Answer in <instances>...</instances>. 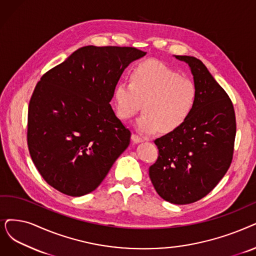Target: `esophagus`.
Masks as SVG:
<instances>
[{
	"instance_id": "1",
	"label": "esophagus",
	"mask_w": 256,
	"mask_h": 256,
	"mask_svg": "<svg viewBox=\"0 0 256 256\" xmlns=\"http://www.w3.org/2000/svg\"><path fill=\"white\" fill-rule=\"evenodd\" d=\"M131 140H134V142H142V138L140 136H138V134H132V136H131Z\"/></svg>"
}]
</instances>
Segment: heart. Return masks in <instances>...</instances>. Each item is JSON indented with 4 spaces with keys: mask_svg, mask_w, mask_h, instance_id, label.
Listing matches in <instances>:
<instances>
[{
    "mask_svg": "<svg viewBox=\"0 0 256 256\" xmlns=\"http://www.w3.org/2000/svg\"><path fill=\"white\" fill-rule=\"evenodd\" d=\"M196 94L192 80L158 60H148L132 70L131 82H118L114 102L118 116L124 120L134 118L142 103L136 127L152 134L158 129L170 132L182 126L191 114Z\"/></svg>",
    "mask_w": 256,
    "mask_h": 256,
    "instance_id": "heart-1",
    "label": "heart"
}]
</instances>
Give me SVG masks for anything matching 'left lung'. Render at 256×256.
<instances>
[{"instance_id":"left-lung-1","label":"left lung","mask_w":256,"mask_h":256,"mask_svg":"<svg viewBox=\"0 0 256 256\" xmlns=\"http://www.w3.org/2000/svg\"><path fill=\"white\" fill-rule=\"evenodd\" d=\"M176 58L191 69L196 102L182 126L154 140L158 158L149 167V176L162 198L186 205L206 196L226 174L233 158L236 120L229 96L202 60Z\"/></svg>"}]
</instances>
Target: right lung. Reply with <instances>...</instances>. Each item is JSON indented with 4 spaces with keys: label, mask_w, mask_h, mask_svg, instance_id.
<instances>
[{
    "label": "right lung",
    "mask_w": 256,
    "mask_h": 256,
    "mask_svg": "<svg viewBox=\"0 0 256 256\" xmlns=\"http://www.w3.org/2000/svg\"><path fill=\"white\" fill-rule=\"evenodd\" d=\"M146 52L85 46L40 78L29 102L27 144L40 174L70 196L96 190L130 144L109 104L125 68Z\"/></svg>",
    "instance_id": "1"
}]
</instances>
